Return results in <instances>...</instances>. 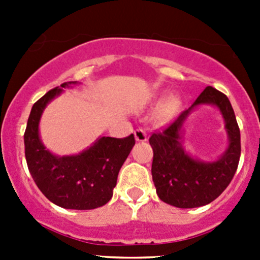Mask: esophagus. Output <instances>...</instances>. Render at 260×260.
<instances>
[{
	"instance_id": "obj_1",
	"label": "esophagus",
	"mask_w": 260,
	"mask_h": 260,
	"mask_svg": "<svg viewBox=\"0 0 260 260\" xmlns=\"http://www.w3.org/2000/svg\"><path fill=\"white\" fill-rule=\"evenodd\" d=\"M135 137L138 142H145V141H147L146 131L142 129V128H138V129L135 131Z\"/></svg>"
}]
</instances>
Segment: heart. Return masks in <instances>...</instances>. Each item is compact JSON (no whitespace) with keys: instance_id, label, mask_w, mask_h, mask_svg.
Listing matches in <instances>:
<instances>
[{"instance_id":"obj_1","label":"heart","mask_w":260,"mask_h":260,"mask_svg":"<svg viewBox=\"0 0 260 260\" xmlns=\"http://www.w3.org/2000/svg\"><path fill=\"white\" fill-rule=\"evenodd\" d=\"M177 106H179V102H177V99L170 98L169 101L164 104V107H162V109H161V113L159 114H161V117H169V115H171L175 111H176Z\"/></svg>"}]
</instances>
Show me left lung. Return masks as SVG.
<instances>
[{"mask_svg": "<svg viewBox=\"0 0 260 260\" xmlns=\"http://www.w3.org/2000/svg\"><path fill=\"white\" fill-rule=\"evenodd\" d=\"M199 104H214L223 113L230 135V147L215 162L205 164L184 153L179 141L182 124L188 112ZM149 145L153 149L152 179L158 198L181 209L210 204L221 195L237 172L240 158V131L229 99L212 86H206L195 103L183 111L162 131L152 133Z\"/></svg>", "mask_w": 260, "mask_h": 260, "instance_id": "1", "label": "left lung"}]
</instances>
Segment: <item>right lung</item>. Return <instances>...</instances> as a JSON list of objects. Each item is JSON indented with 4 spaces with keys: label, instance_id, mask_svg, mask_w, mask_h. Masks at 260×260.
<instances>
[{
    "label": "right lung",
    "instance_id": "add662e5",
    "mask_svg": "<svg viewBox=\"0 0 260 260\" xmlns=\"http://www.w3.org/2000/svg\"><path fill=\"white\" fill-rule=\"evenodd\" d=\"M77 81H67L51 89L31 109L26 125L25 156L28 171L41 192L55 205L74 210L103 206L113 196L119 170L135 146V136L102 137L77 156L56 157L39 137V122L46 104Z\"/></svg>",
    "mask_w": 260,
    "mask_h": 260
}]
</instances>
